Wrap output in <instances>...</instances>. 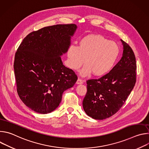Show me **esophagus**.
I'll list each match as a JSON object with an SVG mask.
<instances>
[{"mask_svg": "<svg viewBox=\"0 0 149 149\" xmlns=\"http://www.w3.org/2000/svg\"><path fill=\"white\" fill-rule=\"evenodd\" d=\"M83 83V80H82L81 79H80V78H78V79H77V84H82Z\"/></svg>", "mask_w": 149, "mask_h": 149, "instance_id": "1", "label": "esophagus"}]
</instances>
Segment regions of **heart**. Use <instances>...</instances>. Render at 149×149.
<instances>
[{
    "label": "heart",
    "mask_w": 149,
    "mask_h": 149,
    "mask_svg": "<svg viewBox=\"0 0 149 149\" xmlns=\"http://www.w3.org/2000/svg\"><path fill=\"white\" fill-rule=\"evenodd\" d=\"M120 52L116 42L101 35H90L82 38L78 47L71 45L68 47V64L71 69L77 70L86 61L80 72L82 76L89 75L93 72L96 76H102L113 69Z\"/></svg>",
    "instance_id": "obj_1"
}]
</instances>
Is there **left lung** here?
Masks as SVG:
<instances>
[{"label":"left lung","mask_w":149,"mask_h":149,"mask_svg":"<svg viewBox=\"0 0 149 149\" xmlns=\"http://www.w3.org/2000/svg\"><path fill=\"white\" fill-rule=\"evenodd\" d=\"M123 45L120 61L106 75L87 81V92L82 106L84 111L95 120H104L116 114L124 104L136 82V61L131 47Z\"/></svg>","instance_id":"left-lung-1"}]
</instances>
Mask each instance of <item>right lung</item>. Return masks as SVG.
Returning a JSON list of instances; mask_svg holds the SVG:
<instances>
[{"label": "right lung", "mask_w": 149, "mask_h": 149, "mask_svg": "<svg viewBox=\"0 0 149 149\" xmlns=\"http://www.w3.org/2000/svg\"><path fill=\"white\" fill-rule=\"evenodd\" d=\"M75 24L47 26L28 34L15 56L17 92L32 110L47 114L59 105L63 91L74 86L75 72L63 65L61 56L67 52Z\"/></svg>", "instance_id": "obj_1"}]
</instances>
